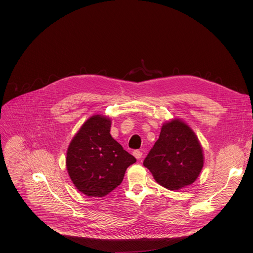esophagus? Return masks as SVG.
Instances as JSON below:
<instances>
[{"label": "esophagus", "instance_id": "34e87169", "mask_svg": "<svg viewBox=\"0 0 253 253\" xmlns=\"http://www.w3.org/2000/svg\"><path fill=\"white\" fill-rule=\"evenodd\" d=\"M133 155L135 156V158H136V159H140V158L142 157L143 153H142L140 150H135V151L133 152Z\"/></svg>", "mask_w": 253, "mask_h": 253}]
</instances>
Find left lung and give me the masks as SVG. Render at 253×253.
Returning a JSON list of instances; mask_svg holds the SVG:
<instances>
[{
	"label": "left lung",
	"mask_w": 253,
	"mask_h": 253,
	"mask_svg": "<svg viewBox=\"0 0 253 253\" xmlns=\"http://www.w3.org/2000/svg\"><path fill=\"white\" fill-rule=\"evenodd\" d=\"M143 165L169 190L192 184L203 167V153L194 132L178 119L165 123Z\"/></svg>",
	"instance_id": "left-lung-1"
}]
</instances>
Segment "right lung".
Returning a JSON list of instances; mask_svg holds the SVG:
<instances>
[{
  "mask_svg": "<svg viewBox=\"0 0 253 253\" xmlns=\"http://www.w3.org/2000/svg\"><path fill=\"white\" fill-rule=\"evenodd\" d=\"M111 120L95 115L89 118L71 141L66 165L79 191L103 197L121 184L126 169L136 158L123 149L110 134Z\"/></svg>",
  "mask_w": 253,
  "mask_h": 253,
  "instance_id": "1",
  "label": "right lung"
}]
</instances>
